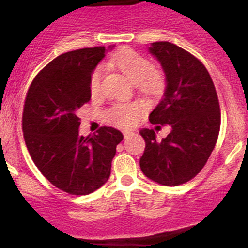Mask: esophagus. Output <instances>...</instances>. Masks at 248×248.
Returning <instances> with one entry per match:
<instances>
[{"label":"esophagus","mask_w":248,"mask_h":248,"mask_svg":"<svg viewBox=\"0 0 248 248\" xmlns=\"http://www.w3.org/2000/svg\"><path fill=\"white\" fill-rule=\"evenodd\" d=\"M123 135H124V139L126 140V139H129L130 136H132V135H134V132H131V131H124Z\"/></svg>","instance_id":"34e87169"}]
</instances>
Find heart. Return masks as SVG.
I'll list each match as a JSON object with an SVG mask.
<instances>
[{"label":"heart","instance_id":"heart-1","mask_svg":"<svg viewBox=\"0 0 248 248\" xmlns=\"http://www.w3.org/2000/svg\"><path fill=\"white\" fill-rule=\"evenodd\" d=\"M107 64L118 68L130 81L139 85L141 92L145 95L156 96L162 93L165 87L163 75L159 70L153 69L152 62L136 51H122L118 55L113 56ZM103 71V68L98 67L92 73L89 80V91L92 95H95L100 89ZM137 116L139 106L136 104H116L107 112L108 121L121 127H130L134 125Z\"/></svg>","mask_w":248,"mask_h":248}]
</instances>
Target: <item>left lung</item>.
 <instances>
[{
	"mask_svg": "<svg viewBox=\"0 0 248 248\" xmlns=\"http://www.w3.org/2000/svg\"><path fill=\"white\" fill-rule=\"evenodd\" d=\"M149 52L161 63L167 83L149 121L172 130L161 141L153 129L140 131L145 141L140 166L155 183L178 186L201 172L215 148L221 126L217 93L203 63L184 48L155 42Z\"/></svg>",
	"mask_w": 248,
	"mask_h": 248,
	"instance_id": "obj_1",
	"label": "left lung"
}]
</instances>
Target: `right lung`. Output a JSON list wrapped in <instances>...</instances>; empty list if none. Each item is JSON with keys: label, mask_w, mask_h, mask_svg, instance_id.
Wrapping results in <instances>:
<instances>
[{"label": "right lung", "mask_w": 248, "mask_h": 248, "mask_svg": "<svg viewBox=\"0 0 248 248\" xmlns=\"http://www.w3.org/2000/svg\"><path fill=\"white\" fill-rule=\"evenodd\" d=\"M104 46L69 51L33 78L22 112V132L33 162L60 190L75 196L94 192L111 174L119 130L101 126L78 135V111L91 100L89 80L105 56Z\"/></svg>", "instance_id": "right-lung-1"}]
</instances>
